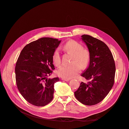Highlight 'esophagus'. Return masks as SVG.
<instances>
[{
    "mask_svg": "<svg viewBox=\"0 0 129 129\" xmlns=\"http://www.w3.org/2000/svg\"><path fill=\"white\" fill-rule=\"evenodd\" d=\"M61 80H64V81H69L70 79H64V78H62V79H61Z\"/></svg>",
    "mask_w": 129,
    "mask_h": 129,
    "instance_id": "34e87169",
    "label": "esophagus"
}]
</instances>
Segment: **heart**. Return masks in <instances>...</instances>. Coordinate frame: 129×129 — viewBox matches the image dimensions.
Listing matches in <instances>:
<instances>
[{
  "instance_id": "obj_1",
  "label": "heart",
  "mask_w": 129,
  "mask_h": 129,
  "mask_svg": "<svg viewBox=\"0 0 129 129\" xmlns=\"http://www.w3.org/2000/svg\"><path fill=\"white\" fill-rule=\"evenodd\" d=\"M64 48L67 52L73 54L71 64H62L56 71L58 76L64 79H71L81 72V67L86 68L90 61V54L87 49L78 42L70 40L66 43ZM53 63L58 66L61 62L59 50L56 49L53 55Z\"/></svg>"
}]
</instances>
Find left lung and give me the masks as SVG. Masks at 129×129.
Masks as SVG:
<instances>
[{"label":"left lung","instance_id":"left-lung-1","mask_svg":"<svg viewBox=\"0 0 129 129\" xmlns=\"http://www.w3.org/2000/svg\"><path fill=\"white\" fill-rule=\"evenodd\" d=\"M81 39L87 45L90 54L88 67L81 74L87 82H82L74 94L81 103L93 105L101 102L112 88L115 63L112 54L105 43L86 34L82 36Z\"/></svg>","mask_w":129,"mask_h":129}]
</instances>
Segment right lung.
Returning a JSON list of instances; mask_svg holds the SVG:
<instances>
[{"label":"right lung","mask_w":129,"mask_h":129,"mask_svg":"<svg viewBox=\"0 0 129 129\" xmlns=\"http://www.w3.org/2000/svg\"><path fill=\"white\" fill-rule=\"evenodd\" d=\"M61 40L42 38L22 49L15 68L17 87L23 97L38 107L48 104L53 98L54 83L58 77L48 79L53 70V55Z\"/></svg>","instance_id":"obj_1"}]
</instances>
